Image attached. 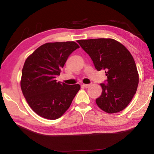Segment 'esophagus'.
<instances>
[{"instance_id": "34e87169", "label": "esophagus", "mask_w": 154, "mask_h": 154, "mask_svg": "<svg viewBox=\"0 0 154 154\" xmlns=\"http://www.w3.org/2000/svg\"><path fill=\"white\" fill-rule=\"evenodd\" d=\"M83 86L85 88H88L90 86V84H83Z\"/></svg>"}]
</instances>
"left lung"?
<instances>
[{
  "label": "left lung",
  "mask_w": 154,
  "mask_h": 154,
  "mask_svg": "<svg viewBox=\"0 0 154 154\" xmlns=\"http://www.w3.org/2000/svg\"><path fill=\"white\" fill-rule=\"evenodd\" d=\"M97 71L105 70L106 83H100L102 94L96 99L99 108L108 113L123 110L132 100L139 84V73L130 51L113 38L79 40Z\"/></svg>",
  "instance_id": "left-lung-1"
}]
</instances>
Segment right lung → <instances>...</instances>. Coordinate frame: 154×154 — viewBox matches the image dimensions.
<instances>
[{
	"label": "right lung",
	"instance_id": "add662e5",
	"mask_svg": "<svg viewBox=\"0 0 154 154\" xmlns=\"http://www.w3.org/2000/svg\"><path fill=\"white\" fill-rule=\"evenodd\" d=\"M74 41L47 43L28 57L22 71L21 88L30 108L45 119H56L71 106L80 85L57 82L61 69L72 51Z\"/></svg>",
	"mask_w": 154,
	"mask_h": 154
}]
</instances>
